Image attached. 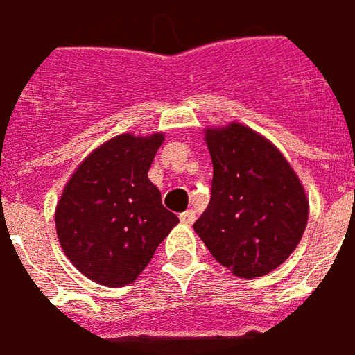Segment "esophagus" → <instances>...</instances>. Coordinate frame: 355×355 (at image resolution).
<instances>
[{
	"label": "esophagus",
	"mask_w": 355,
	"mask_h": 355,
	"mask_svg": "<svg viewBox=\"0 0 355 355\" xmlns=\"http://www.w3.org/2000/svg\"><path fill=\"white\" fill-rule=\"evenodd\" d=\"M180 223L182 224H193V220H196V211H192V209H188V211H184V213H180Z\"/></svg>",
	"instance_id": "1"
}]
</instances>
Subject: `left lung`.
I'll list each match as a JSON object with an SVG mask.
<instances>
[{
  "instance_id": "1",
  "label": "left lung",
  "mask_w": 355,
  "mask_h": 355,
  "mask_svg": "<svg viewBox=\"0 0 355 355\" xmlns=\"http://www.w3.org/2000/svg\"><path fill=\"white\" fill-rule=\"evenodd\" d=\"M211 201L193 230L216 262L245 279L283 264L308 224V196L277 148L238 121L207 127Z\"/></svg>"
}]
</instances>
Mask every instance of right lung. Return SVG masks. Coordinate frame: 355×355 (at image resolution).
Listing matches in <instances>:
<instances>
[{
    "label": "right lung",
    "mask_w": 355,
    "mask_h": 355,
    "mask_svg": "<svg viewBox=\"0 0 355 355\" xmlns=\"http://www.w3.org/2000/svg\"><path fill=\"white\" fill-rule=\"evenodd\" d=\"M163 132L117 135L94 148L66 182L55 211L58 243L104 287L132 283L178 224L148 178Z\"/></svg>",
    "instance_id": "right-lung-1"
}]
</instances>
